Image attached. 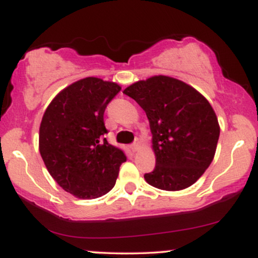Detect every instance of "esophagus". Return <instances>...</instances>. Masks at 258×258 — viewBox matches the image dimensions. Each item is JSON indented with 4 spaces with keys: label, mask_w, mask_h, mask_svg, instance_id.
<instances>
[{
    "label": "esophagus",
    "mask_w": 258,
    "mask_h": 258,
    "mask_svg": "<svg viewBox=\"0 0 258 258\" xmlns=\"http://www.w3.org/2000/svg\"><path fill=\"white\" fill-rule=\"evenodd\" d=\"M130 149H131L133 153L137 152V150L139 149V142L137 141V142H135V143H132L131 146H130Z\"/></svg>",
    "instance_id": "34e87169"
}]
</instances>
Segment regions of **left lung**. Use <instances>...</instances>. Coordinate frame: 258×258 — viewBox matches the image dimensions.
<instances>
[{"mask_svg": "<svg viewBox=\"0 0 258 258\" xmlns=\"http://www.w3.org/2000/svg\"><path fill=\"white\" fill-rule=\"evenodd\" d=\"M146 111L153 135L155 168L150 185L176 191L194 184L214 160L218 137L216 112L203 94L170 76H152L123 90Z\"/></svg>", "mask_w": 258, "mask_h": 258, "instance_id": "left-lung-1", "label": "left lung"}]
</instances>
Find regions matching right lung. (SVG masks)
I'll use <instances>...</instances> for the list:
<instances>
[{"mask_svg":"<svg viewBox=\"0 0 258 258\" xmlns=\"http://www.w3.org/2000/svg\"><path fill=\"white\" fill-rule=\"evenodd\" d=\"M121 87L98 78L74 82L47 106L38 149L47 170L61 188L79 199H96L114 188L126 155L100 137L104 111Z\"/></svg>","mask_w":258,"mask_h":258,"instance_id":"right-lung-1","label":"right lung"}]
</instances>
